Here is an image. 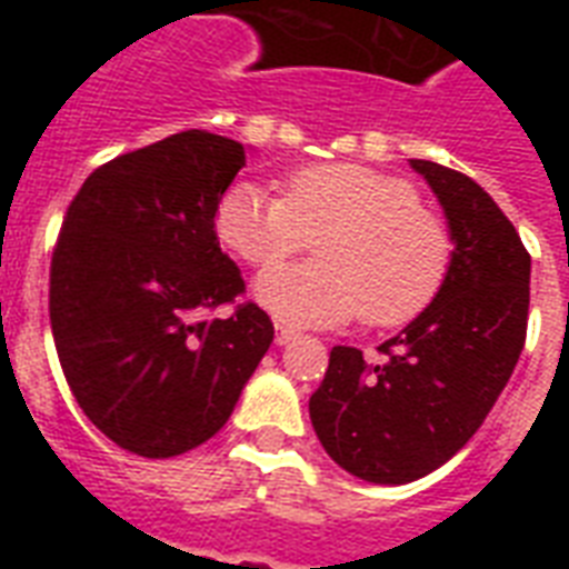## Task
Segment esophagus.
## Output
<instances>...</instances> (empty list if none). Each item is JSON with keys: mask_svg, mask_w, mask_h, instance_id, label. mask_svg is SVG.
I'll return each mask as SVG.
<instances>
[{"mask_svg": "<svg viewBox=\"0 0 569 569\" xmlns=\"http://www.w3.org/2000/svg\"><path fill=\"white\" fill-rule=\"evenodd\" d=\"M292 339H298V333H295L292 328H286V325H277V333H274L277 346H289Z\"/></svg>", "mask_w": 569, "mask_h": 569, "instance_id": "34e87169", "label": "esophagus"}]
</instances>
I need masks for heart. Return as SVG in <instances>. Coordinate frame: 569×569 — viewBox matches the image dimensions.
<instances>
[{
    "label": "heart",
    "instance_id": "heart-1",
    "mask_svg": "<svg viewBox=\"0 0 569 569\" xmlns=\"http://www.w3.org/2000/svg\"><path fill=\"white\" fill-rule=\"evenodd\" d=\"M214 230L250 268H273L326 232L321 263L257 280L259 301L292 325H342L357 312L372 328L407 325L440 295L455 250L446 218L413 182L355 162L298 168L283 197L232 182Z\"/></svg>",
    "mask_w": 569,
    "mask_h": 569
}]
</instances>
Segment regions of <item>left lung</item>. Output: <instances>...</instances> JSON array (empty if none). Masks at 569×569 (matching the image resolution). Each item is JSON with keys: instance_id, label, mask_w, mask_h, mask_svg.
Instances as JSON below:
<instances>
[{"instance_id": "left-lung-1", "label": "left lung", "mask_w": 569, "mask_h": 569, "mask_svg": "<svg viewBox=\"0 0 569 569\" xmlns=\"http://www.w3.org/2000/svg\"><path fill=\"white\" fill-rule=\"evenodd\" d=\"M449 218L451 268L440 295L383 360L337 346L310 398L312 428L339 467L375 485H407L455 458L481 428L520 360L531 257L478 182L410 159Z\"/></svg>"}]
</instances>
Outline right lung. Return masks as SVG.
Masks as SVG:
<instances>
[{"instance_id":"right-lung-1","label":"right lung","mask_w":569,"mask_h":569,"mask_svg":"<svg viewBox=\"0 0 569 569\" xmlns=\"http://www.w3.org/2000/svg\"><path fill=\"white\" fill-rule=\"evenodd\" d=\"M244 147L189 129L100 164L70 200L49 266L67 387L120 449L173 458L230 419L274 325L218 244L214 209ZM233 303L227 320L208 312Z\"/></svg>"}]
</instances>
